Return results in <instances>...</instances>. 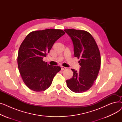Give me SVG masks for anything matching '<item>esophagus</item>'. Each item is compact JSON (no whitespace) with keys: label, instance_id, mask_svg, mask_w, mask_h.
<instances>
[{"label":"esophagus","instance_id":"obj_1","mask_svg":"<svg viewBox=\"0 0 122 122\" xmlns=\"http://www.w3.org/2000/svg\"><path fill=\"white\" fill-rule=\"evenodd\" d=\"M61 69L62 70H65L66 69V68L65 67H63V66H61Z\"/></svg>","mask_w":122,"mask_h":122}]
</instances>
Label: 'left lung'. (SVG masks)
<instances>
[{"mask_svg": "<svg viewBox=\"0 0 122 122\" xmlns=\"http://www.w3.org/2000/svg\"><path fill=\"white\" fill-rule=\"evenodd\" d=\"M64 31L71 37L75 57L80 58L79 72L72 69L73 77L66 81L72 92H84L90 88L98 76L101 64L100 52L94 39L88 32L75 29Z\"/></svg>", "mask_w": 122, "mask_h": 122, "instance_id": "8db88e82", "label": "left lung"}]
</instances>
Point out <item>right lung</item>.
I'll list each match as a JSON object with an SVG mask.
<instances>
[{"mask_svg": "<svg viewBox=\"0 0 122 122\" xmlns=\"http://www.w3.org/2000/svg\"><path fill=\"white\" fill-rule=\"evenodd\" d=\"M65 33L62 30L48 29L32 31L19 48L18 66L23 81L35 92L46 91L61 68L43 61L55 42Z\"/></svg>", "mask_w": 122, "mask_h": 122, "instance_id": "right-lung-1", "label": "right lung"}]
</instances>
